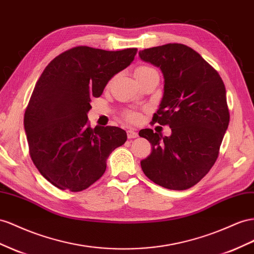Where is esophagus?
Here are the masks:
<instances>
[{
  "label": "esophagus",
  "mask_w": 254,
  "mask_h": 254,
  "mask_svg": "<svg viewBox=\"0 0 254 254\" xmlns=\"http://www.w3.org/2000/svg\"><path fill=\"white\" fill-rule=\"evenodd\" d=\"M127 136L129 139H134V138H136V136H138V133H136V131H134L133 129H129L127 131Z\"/></svg>",
  "instance_id": "34e87169"
}]
</instances>
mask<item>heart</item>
Here are the masks:
<instances>
[{
  "label": "heart",
  "mask_w": 254,
  "mask_h": 254,
  "mask_svg": "<svg viewBox=\"0 0 254 254\" xmlns=\"http://www.w3.org/2000/svg\"><path fill=\"white\" fill-rule=\"evenodd\" d=\"M154 71H156V70L153 69L152 67L139 66L134 70V77H142V76H145V74L150 73V72H154ZM128 118H129V120H131V121H136V120L139 119V114H136L134 112H131V113L128 114Z\"/></svg>",
  "instance_id": "b5f03b06"
}]
</instances>
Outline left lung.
I'll list each match as a JSON object with an SVG mask.
<instances>
[{
	"label": "left lung",
	"instance_id": "8db88e82",
	"mask_svg": "<svg viewBox=\"0 0 254 254\" xmlns=\"http://www.w3.org/2000/svg\"><path fill=\"white\" fill-rule=\"evenodd\" d=\"M163 74V96L153 122L169 125L170 136L146 128L139 135L152 144L141 161L150 181L171 190H186L206 175L218 158L230 114L222 79L200 54L182 44L139 52Z\"/></svg>",
	"mask_w": 254,
	"mask_h": 254
}]
</instances>
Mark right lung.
<instances>
[{
    "label": "right lung",
    "mask_w": 254,
    "mask_h": 254,
    "mask_svg": "<svg viewBox=\"0 0 254 254\" xmlns=\"http://www.w3.org/2000/svg\"><path fill=\"white\" fill-rule=\"evenodd\" d=\"M135 48L106 51L74 47L45 68L24 114L31 158L46 180L78 192L104 175L107 158L127 140L114 126L91 128V98L99 97L114 74L134 60Z\"/></svg>",
    "instance_id": "right-lung-1"
}]
</instances>
